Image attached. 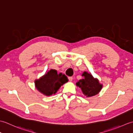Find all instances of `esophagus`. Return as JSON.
I'll return each mask as SVG.
<instances>
[{
  "label": "esophagus",
  "instance_id": "1",
  "mask_svg": "<svg viewBox=\"0 0 133 133\" xmlns=\"http://www.w3.org/2000/svg\"><path fill=\"white\" fill-rule=\"evenodd\" d=\"M68 78H69V81H70V82H71V81H72V79H73V78H72V77H69Z\"/></svg>",
  "mask_w": 133,
  "mask_h": 133
}]
</instances>
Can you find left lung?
<instances>
[{"label":"left lung","mask_w":133,"mask_h":133,"mask_svg":"<svg viewBox=\"0 0 133 133\" xmlns=\"http://www.w3.org/2000/svg\"><path fill=\"white\" fill-rule=\"evenodd\" d=\"M82 76L83 78L76 83L77 86L81 89L82 91L86 97H90L97 95L101 91L102 85L99 82L97 79H95L92 75L84 71Z\"/></svg>","instance_id":"obj_1"}]
</instances>
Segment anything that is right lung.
Returning a JSON list of instances; mask_svg holds the SVG:
<instances>
[{"label":"right lung","mask_w":133,"mask_h":133,"mask_svg":"<svg viewBox=\"0 0 133 133\" xmlns=\"http://www.w3.org/2000/svg\"><path fill=\"white\" fill-rule=\"evenodd\" d=\"M69 79L64 74H58L55 70L50 71L38 80L35 81L36 88L42 94L50 96L55 94L60 87L68 82Z\"/></svg>","instance_id":"1"}]
</instances>
